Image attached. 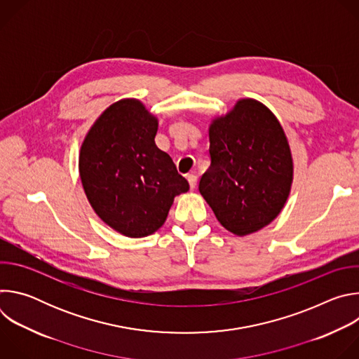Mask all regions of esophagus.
Listing matches in <instances>:
<instances>
[{
  "label": "esophagus",
  "instance_id": "obj_1",
  "mask_svg": "<svg viewBox=\"0 0 359 359\" xmlns=\"http://www.w3.org/2000/svg\"><path fill=\"white\" fill-rule=\"evenodd\" d=\"M187 182H189V184H190V189H194L196 187V184H197V176L196 175H187Z\"/></svg>",
  "mask_w": 359,
  "mask_h": 359
}]
</instances>
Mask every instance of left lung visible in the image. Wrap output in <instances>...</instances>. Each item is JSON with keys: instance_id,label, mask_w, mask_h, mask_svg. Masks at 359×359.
Returning <instances> with one entry per match:
<instances>
[{"instance_id": "8db88e82", "label": "left lung", "mask_w": 359, "mask_h": 359, "mask_svg": "<svg viewBox=\"0 0 359 359\" xmlns=\"http://www.w3.org/2000/svg\"><path fill=\"white\" fill-rule=\"evenodd\" d=\"M210 168L198 190L236 236L269 226L290 196L294 165L285 132L262 102L243 97L209 126Z\"/></svg>"}]
</instances>
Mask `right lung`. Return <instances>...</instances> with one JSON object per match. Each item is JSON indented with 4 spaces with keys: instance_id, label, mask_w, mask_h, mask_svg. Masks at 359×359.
I'll use <instances>...</instances> for the list:
<instances>
[{
    "instance_id": "right-lung-1",
    "label": "right lung",
    "mask_w": 359,
    "mask_h": 359,
    "mask_svg": "<svg viewBox=\"0 0 359 359\" xmlns=\"http://www.w3.org/2000/svg\"><path fill=\"white\" fill-rule=\"evenodd\" d=\"M159 121L137 99H121L95 121L79 151V176L99 219L140 238L158 231L176 196L189 190L155 143Z\"/></svg>"
}]
</instances>
